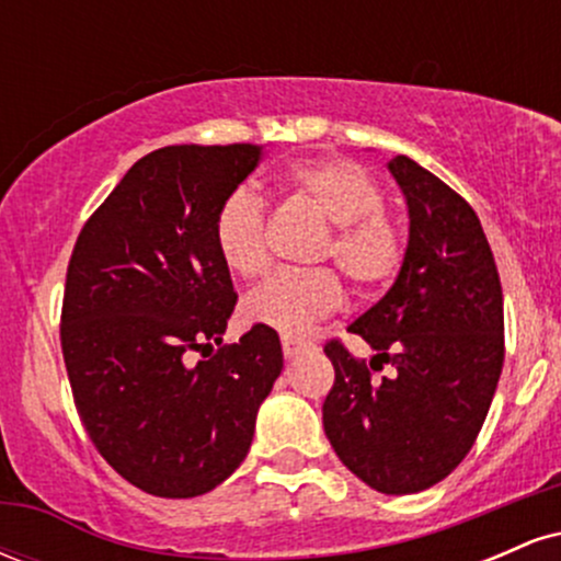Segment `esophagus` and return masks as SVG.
<instances>
[{"label": "esophagus", "instance_id": "obj_1", "mask_svg": "<svg viewBox=\"0 0 561 561\" xmlns=\"http://www.w3.org/2000/svg\"><path fill=\"white\" fill-rule=\"evenodd\" d=\"M308 347H311V343H308V340L289 337V334H285V337H282V353H285L287 358H295V356H298V353H306Z\"/></svg>", "mask_w": 561, "mask_h": 561}]
</instances>
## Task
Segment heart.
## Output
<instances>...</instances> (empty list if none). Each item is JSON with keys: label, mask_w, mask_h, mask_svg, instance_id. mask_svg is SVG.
Wrapping results in <instances>:
<instances>
[{"label": "heart", "mask_w": 561, "mask_h": 561, "mask_svg": "<svg viewBox=\"0 0 561 561\" xmlns=\"http://www.w3.org/2000/svg\"><path fill=\"white\" fill-rule=\"evenodd\" d=\"M285 186L332 224L313 259L334 261L358 295L390 285L405 259L401 224L382 208L385 195L369 173L347 160H302L285 173ZM216 255L234 276L250 279L266 268V205L250 190H234L218 203L210 221ZM343 302L332 268L276 272L242 300L248 324L295 334Z\"/></svg>", "instance_id": "b5f03b06"}]
</instances>
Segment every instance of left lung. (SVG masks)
Instances as JSON below:
<instances>
[{
    "label": "left lung",
    "mask_w": 561,
    "mask_h": 561,
    "mask_svg": "<svg viewBox=\"0 0 561 561\" xmlns=\"http://www.w3.org/2000/svg\"><path fill=\"white\" fill-rule=\"evenodd\" d=\"M409 205L396 285L324 353L334 385L321 414L334 454L379 493H420L448 478L478 440L504 366V295L491 244L465 197L411 158L390 160ZM393 366L377 380L370 369Z\"/></svg>",
    "instance_id": "1"
}]
</instances>
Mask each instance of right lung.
Returning <instances> with one entry per match:
<instances>
[{"mask_svg":"<svg viewBox=\"0 0 561 561\" xmlns=\"http://www.w3.org/2000/svg\"><path fill=\"white\" fill-rule=\"evenodd\" d=\"M255 145H171L139 158L83 224L62 295V358L89 440L160 499L221 485L282 371L279 334H221L237 306L210 221L259 165ZM192 367L190 352L209 350Z\"/></svg>","mask_w":561,"mask_h":561,"instance_id":"right-lung-1","label":"right lung"}]
</instances>
